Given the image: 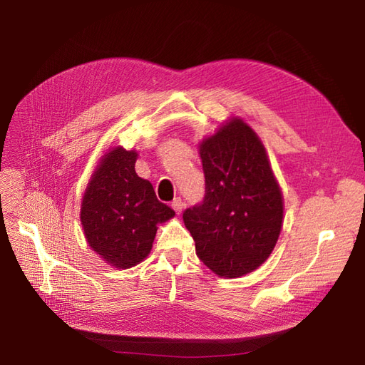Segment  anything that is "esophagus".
<instances>
[{
  "mask_svg": "<svg viewBox=\"0 0 365 365\" xmlns=\"http://www.w3.org/2000/svg\"><path fill=\"white\" fill-rule=\"evenodd\" d=\"M172 208L175 210V212H177V215H180V212H181L182 208H184V200H182L181 197L173 199V200H172Z\"/></svg>",
  "mask_w": 365,
  "mask_h": 365,
  "instance_id": "34e87169",
  "label": "esophagus"
}]
</instances>
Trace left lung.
I'll list each match as a JSON object with an SVG mask.
<instances>
[{
    "label": "left lung",
    "instance_id": "obj_1",
    "mask_svg": "<svg viewBox=\"0 0 365 365\" xmlns=\"http://www.w3.org/2000/svg\"><path fill=\"white\" fill-rule=\"evenodd\" d=\"M199 150L205 196L182 220L199 259L225 278H238L272 254L282 226V195L266 149L243 120L223 125Z\"/></svg>",
    "mask_w": 365,
    "mask_h": 365
}]
</instances>
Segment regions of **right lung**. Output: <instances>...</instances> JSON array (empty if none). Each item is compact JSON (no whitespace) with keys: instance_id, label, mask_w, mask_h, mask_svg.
I'll return each mask as SVG.
<instances>
[{"instance_id":"right-lung-1","label":"right lung","mask_w":365,"mask_h":365,"mask_svg":"<svg viewBox=\"0 0 365 365\" xmlns=\"http://www.w3.org/2000/svg\"><path fill=\"white\" fill-rule=\"evenodd\" d=\"M137 154L116 148L103 158L86 188L81 223L89 246L111 266L128 269L153 247L157 225L175 216L149 181L137 177Z\"/></svg>"}]
</instances>
